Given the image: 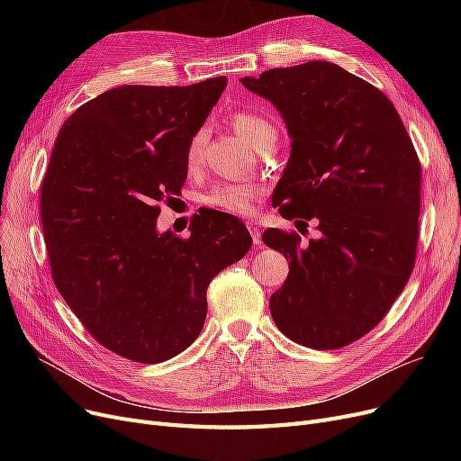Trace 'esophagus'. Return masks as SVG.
Here are the masks:
<instances>
[{
  "label": "esophagus",
  "instance_id": "esophagus-1",
  "mask_svg": "<svg viewBox=\"0 0 461 461\" xmlns=\"http://www.w3.org/2000/svg\"><path fill=\"white\" fill-rule=\"evenodd\" d=\"M247 228H249V231H250V235H252L254 245H256V247H261V233H259V228H258L254 222H250Z\"/></svg>",
  "mask_w": 461,
  "mask_h": 461
}]
</instances>
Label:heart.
<instances>
[{"instance_id":"obj_1","label":"heart","mask_w":461,"mask_h":461,"mask_svg":"<svg viewBox=\"0 0 461 461\" xmlns=\"http://www.w3.org/2000/svg\"><path fill=\"white\" fill-rule=\"evenodd\" d=\"M231 123L235 131L247 140L254 149L261 148L263 143L276 141L278 131L269 115L261 112L247 110L231 115ZM207 141V129H198L192 134L186 145V167L196 172L203 160V149ZM261 186L254 183H216L205 194L202 202L214 211H222L237 216H250L256 211V200L259 198Z\"/></svg>"}]
</instances>
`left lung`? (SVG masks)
<instances>
[{
	"label": "left lung",
	"mask_w": 461,
	"mask_h": 461,
	"mask_svg": "<svg viewBox=\"0 0 461 461\" xmlns=\"http://www.w3.org/2000/svg\"><path fill=\"white\" fill-rule=\"evenodd\" d=\"M282 115L292 153L273 192L287 221L320 235L263 231L289 259L271 316L289 340L338 349L370 332L400 297L415 265L420 162L386 96L329 61L240 78Z\"/></svg>",
	"instance_id": "1"
}]
</instances>
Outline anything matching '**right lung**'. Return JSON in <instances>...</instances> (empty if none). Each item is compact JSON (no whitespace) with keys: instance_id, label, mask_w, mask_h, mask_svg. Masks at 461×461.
Masks as SVG:
<instances>
[{"instance_id":"right-lung-1","label":"right lung","mask_w":461,"mask_h":461,"mask_svg":"<svg viewBox=\"0 0 461 461\" xmlns=\"http://www.w3.org/2000/svg\"><path fill=\"white\" fill-rule=\"evenodd\" d=\"M226 86L218 77L104 91L65 121L41 186L61 297L96 342L143 365L196 340L211 280L252 247L247 226L214 209L188 239L157 230L158 203L186 179L188 140Z\"/></svg>"}]
</instances>
